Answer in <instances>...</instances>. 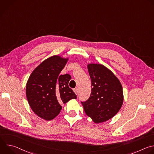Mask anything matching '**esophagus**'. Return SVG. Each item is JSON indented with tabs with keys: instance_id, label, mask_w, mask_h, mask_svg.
Listing matches in <instances>:
<instances>
[{
	"instance_id": "obj_1",
	"label": "esophagus",
	"mask_w": 154,
	"mask_h": 154,
	"mask_svg": "<svg viewBox=\"0 0 154 154\" xmlns=\"http://www.w3.org/2000/svg\"><path fill=\"white\" fill-rule=\"evenodd\" d=\"M73 90H74V92L75 93V94H78V89L77 88H74Z\"/></svg>"
}]
</instances>
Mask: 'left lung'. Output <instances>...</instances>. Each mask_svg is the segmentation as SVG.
<instances>
[{
  "instance_id": "obj_1",
  "label": "left lung",
  "mask_w": 154,
  "mask_h": 154,
  "mask_svg": "<svg viewBox=\"0 0 154 154\" xmlns=\"http://www.w3.org/2000/svg\"><path fill=\"white\" fill-rule=\"evenodd\" d=\"M91 80L89 99L81 102L85 113L95 123L112 118L119 111L123 103L122 87L118 79L103 65L88 64Z\"/></svg>"
}]
</instances>
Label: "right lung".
Returning a JSON list of instances; mask_svg holds the SVG:
<instances>
[{
	"instance_id": "obj_1",
	"label": "right lung",
	"mask_w": 154,
	"mask_h": 154,
	"mask_svg": "<svg viewBox=\"0 0 154 154\" xmlns=\"http://www.w3.org/2000/svg\"><path fill=\"white\" fill-rule=\"evenodd\" d=\"M68 58L52 56L42 61L31 74L26 85V96L33 112L50 121L60 112L61 103L77 96L68 86L71 76L60 75Z\"/></svg>"
}]
</instances>
